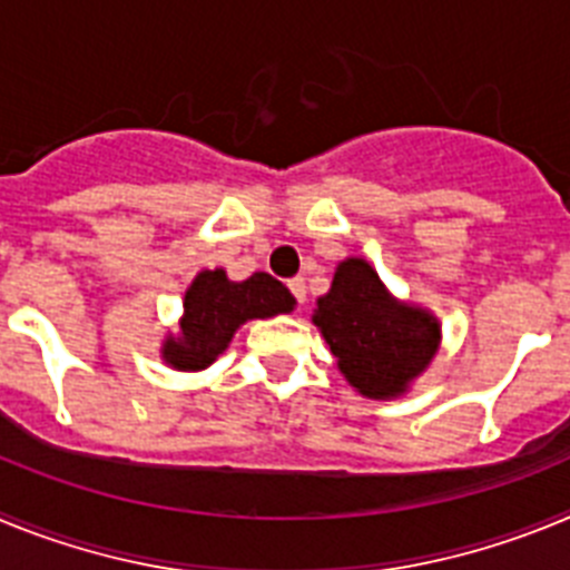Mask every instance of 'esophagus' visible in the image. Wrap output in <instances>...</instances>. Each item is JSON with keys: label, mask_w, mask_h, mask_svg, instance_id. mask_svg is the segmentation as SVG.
I'll list each match as a JSON object with an SVG mask.
<instances>
[{"label": "esophagus", "mask_w": 570, "mask_h": 570, "mask_svg": "<svg viewBox=\"0 0 570 570\" xmlns=\"http://www.w3.org/2000/svg\"><path fill=\"white\" fill-rule=\"evenodd\" d=\"M288 288H291V294L296 296V302H299V305H305V296H308V288H305V279H302V276H296V279L288 282Z\"/></svg>", "instance_id": "obj_1"}]
</instances>
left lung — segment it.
<instances>
[{
    "instance_id": "left-lung-1",
    "label": "left lung",
    "mask_w": 570,
    "mask_h": 570,
    "mask_svg": "<svg viewBox=\"0 0 570 570\" xmlns=\"http://www.w3.org/2000/svg\"><path fill=\"white\" fill-rule=\"evenodd\" d=\"M311 320L347 385L367 400L405 396L442 342L440 320L422 305L396 299L362 256L336 265L328 294L316 299Z\"/></svg>"
}]
</instances>
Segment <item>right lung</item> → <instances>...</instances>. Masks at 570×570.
<instances>
[{"mask_svg":"<svg viewBox=\"0 0 570 570\" xmlns=\"http://www.w3.org/2000/svg\"><path fill=\"white\" fill-rule=\"evenodd\" d=\"M294 305L291 291L265 271L234 282L225 268H205L185 291L179 331L165 336L159 354L174 371H205L225 354L245 322L291 314Z\"/></svg>","mask_w":570,"mask_h":570,"instance_id":"1","label":"right lung"}]
</instances>
